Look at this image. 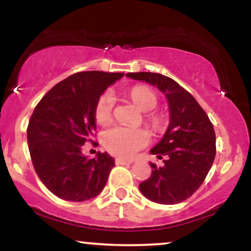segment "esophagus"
Instances as JSON below:
<instances>
[{
	"label": "esophagus",
	"instance_id": "obj_1",
	"mask_svg": "<svg viewBox=\"0 0 251 251\" xmlns=\"http://www.w3.org/2000/svg\"><path fill=\"white\" fill-rule=\"evenodd\" d=\"M117 165H126V164H132L131 159H123V158H117L116 159Z\"/></svg>",
	"mask_w": 251,
	"mask_h": 251
}]
</instances>
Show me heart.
Wrapping results in <instances>:
<instances>
[{
	"mask_svg": "<svg viewBox=\"0 0 251 251\" xmlns=\"http://www.w3.org/2000/svg\"><path fill=\"white\" fill-rule=\"evenodd\" d=\"M131 99L142 111L148 112L157 106V97L151 89L144 86H137L131 89ZM114 96L112 92H105L100 96L94 108V117L100 125H107L112 120L114 108ZM102 142L105 148L111 153L118 157L129 158L138 150L148 145L149 134L144 129L129 128L124 126H117L103 133Z\"/></svg>",
	"mask_w": 251,
	"mask_h": 251,
	"instance_id": "1",
	"label": "heart"
}]
</instances>
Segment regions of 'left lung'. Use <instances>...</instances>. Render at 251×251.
Returning a JSON list of instances; mask_svg holds the SVG:
<instances>
[{
  "label": "left lung",
  "instance_id": "1",
  "mask_svg": "<svg viewBox=\"0 0 251 251\" xmlns=\"http://www.w3.org/2000/svg\"><path fill=\"white\" fill-rule=\"evenodd\" d=\"M126 76L150 83L168 100L170 122L160 142L150 150L162 166L151 163L152 174L139 184L140 192L159 204L188 200L203 184L216 155L215 129L200 103L171 77L159 73H128Z\"/></svg>",
  "mask_w": 251,
  "mask_h": 251
}]
</instances>
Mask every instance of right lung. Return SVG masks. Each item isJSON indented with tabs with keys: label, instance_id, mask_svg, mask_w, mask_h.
I'll return each mask as SVG.
<instances>
[{
	"label": "right lung",
	"instance_id": "right-lung-1",
	"mask_svg": "<svg viewBox=\"0 0 251 251\" xmlns=\"http://www.w3.org/2000/svg\"><path fill=\"white\" fill-rule=\"evenodd\" d=\"M123 76L100 71L75 73L56 83L34 109L27 129L31 162L46 188L59 198L83 201L105 188L114 158L98 152L87 159L81 150L93 142L98 99Z\"/></svg>",
	"mask_w": 251,
	"mask_h": 251
}]
</instances>
